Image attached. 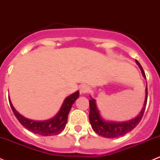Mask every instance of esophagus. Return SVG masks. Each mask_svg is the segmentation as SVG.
Masks as SVG:
<instances>
[{
    "label": "esophagus",
    "instance_id": "34e87169",
    "mask_svg": "<svg viewBox=\"0 0 160 160\" xmlns=\"http://www.w3.org/2000/svg\"><path fill=\"white\" fill-rule=\"evenodd\" d=\"M89 90H90V87H89L87 84H83V85L80 86V92L81 94H85V93H88Z\"/></svg>",
    "mask_w": 160,
    "mask_h": 160
}]
</instances>
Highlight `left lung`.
Segmentation results:
<instances>
[{"instance_id": "1", "label": "left lung", "mask_w": 160, "mask_h": 160, "mask_svg": "<svg viewBox=\"0 0 160 160\" xmlns=\"http://www.w3.org/2000/svg\"><path fill=\"white\" fill-rule=\"evenodd\" d=\"M136 63H137L138 66L140 68L141 72H142V76L146 78L145 72L140 63L136 60ZM147 96H148V90L147 84L146 87V98L145 102H144L143 108L141 110L140 114L136 117L133 120L127 121V122H109V121H105L102 120L100 115L98 109H97V105H96L95 100L93 98L89 100L90 102V114H89V120H90V124H91L92 128L98 135L106 138H117L122 137L125 135L127 132H130L139 123L140 120H142V117L143 116L144 111H145L146 106L147 102Z\"/></svg>"}]
</instances>
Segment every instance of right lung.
<instances>
[{"instance_id":"obj_1","label":"right lung","mask_w":160,"mask_h":160,"mask_svg":"<svg viewBox=\"0 0 160 160\" xmlns=\"http://www.w3.org/2000/svg\"><path fill=\"white\" fill-rule=\"evenodd\" d=\"M79 95H80V93L79 91H77L76 93L67 97L65 99L63 105L61 106V108L56 117L50 120L44 121L31 120L23 117L15 110L10 100V98L9 102L13 114L17 117L18 121L21 122V125L28 129V130L33 132V133L48 137V136L58 135L64 129L67 122L69 112L71 109L72 105L74 103V102L79 97Z\"/></svg>"}]
</instances>
